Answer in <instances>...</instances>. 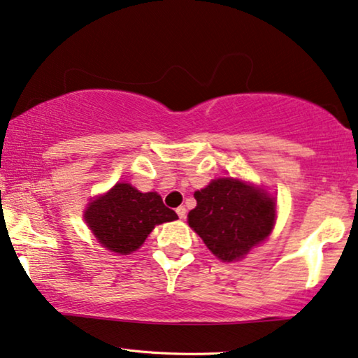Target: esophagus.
Masks as SVG:
<instances>
[{"mask_svg": "<svg viewBox=\"0 0 358 358\" xmlns=\"http://www.w3.org/2000/svg\"><path fill=\"white\" fill-rule=\"evenodd\" d=\"M176 213H178V217L180 220H184L185 215H187V210H185V207H178V208H176Z\"/></svg>", "mask_w": 358, "mask_h": 358, "instance_id": "34e87169", "label": "esophagus"}]
</instances>
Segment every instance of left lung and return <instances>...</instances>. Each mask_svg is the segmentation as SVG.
Returning <instances> with one entry per match:
<instances>
[{"mask_svg":"<svg viewBox=\"0 0 358 358\" xmlns=\"http://www.w3.org/2000/svg\"><path fill=\"white\" fill-rule=\"evenodd\" d=\"M194 197L197 207L189 212L190 228L224 262L243 257L272 231L275 203L246 182L217 179Z\"/></svg>","mask_w":358,"mask_h":358,"instance_id":"left-lung-1","label":"left lung"}]
</instances>
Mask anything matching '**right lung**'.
<instances>
[{"instance_id":"1","label":"right lung","mask_w":358,"mask_h":358,"mask_svg":"<svg viewBox=\"0 0 358 358\" xmlns=\"http://www.w3.org/2000/svg\"><path fill=\"white\" fill-rule=\"evenodd\" d=\"M85 220L102 246L130 254L145 243L156 224L178 220V215L156 192L141 194L130 184L119 182L90 203Z\"/></svg>"}]
</instances>
